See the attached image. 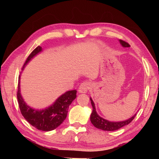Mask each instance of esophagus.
<instances>
[{
    "instance_id": "1",
    "label": "esophagus",
    "mask_w": 159,
    "mask_h": 159,
    "mask_svg": "<svg viewBox=\"0 0 159 159\" xmlns=\"http://www.w3.org/2000/svg\"><path fill=\"white\" fill-rule=\"evenodd\" d=\"M90 87V83L88 82H84L80 85V88L78 89V92L80 93H86L88 92Z\"/></svg>"
}]
</instances>
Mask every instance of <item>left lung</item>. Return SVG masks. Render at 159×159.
<instances>
[{"instance_id": "obj_1", "label": "left lung", "mask_w": 159, "mask_h": 159, "mask_svg": "<svg viewBox=\"0 0 159 159\" xmlns=\"http://www.w3.org/2000/svg\"><path fill=\"white\" fill-rule=\"evenodd\" d=\"M119 43L122 45L123 47H129L130 45L128 44L127 43L125 42V41L119 40ZM90 100L91 101V105L93 106V111L92 114L90 115V121L91 123L94 125L98 129L104 130V131H114V130H117L120 128L125 127V126L129 125L131 121L134 119V117L136 116V114L132 116L131 118L127 119L125 121H110L106 119L102 118L101 116H100L96 111L95 109V106L93 101L91 98H90Z\"/></svg>"}]
</instances>
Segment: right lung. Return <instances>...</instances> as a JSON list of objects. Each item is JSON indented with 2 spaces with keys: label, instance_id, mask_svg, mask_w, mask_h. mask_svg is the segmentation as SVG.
<instances>
[{
  "label": "right lung",
  "instance_id": "1",
  "mask_svg": "<svg viewBox=\"0 0 159 159\" xmlns=\"http://www.w3.org/2000/svg\"><path fill=\"white\" fill-rule=\"evenodd\" d=\"M43 51L42 47L38 46L30 53L24 64L22 70L32 58ZM77 90H69L64 93L48 107L43 109H35L26 103L21 95L20 76L19 77L17 99L21 113L30 125L39 130L51 131L57 128L66 118L69 106L77 97Z\"/></svg>",
  "mask_w": 159,
  "mask_h": 159
}]
</instances>
